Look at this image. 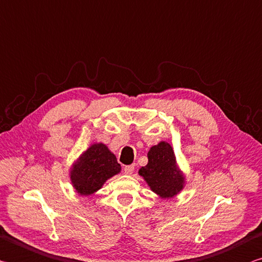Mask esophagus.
Here are the masks:
<instances>
[{"instance_id":"obj_1","label":"esophagus","mask_w":262,"mask_h":262,"mask_svg":"<svg viewBox=\"0 0 262 262\" xmlns=\"http://www.w3.org/2000/svg\"><path fill=\"white\" fill-rule=\"evenodd\" d=\"M134 168H135V165H129V166H126L123 170H125L126 175H130L133 173V170H134Z\"/></svg>"}]
</instances>
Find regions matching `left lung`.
<instances>
[{
  "label": "left lung",
  "mask_w": 262,
  "mask_h": 262,
  "mask_svg": "<svg viewBox=\"0 0 262 262\" xmlns=\"http://www.w3.org/2000/svg\"><path fill=\"white\" fill-rule=\"evenodd\" d=\"M139 175L161 199L177 197L185 185V175L179 167L172 145L166 141L150 147L147 164L139 169Z\"/></svg>",
  "instance_id": "8db88e82"
}]
</instances>
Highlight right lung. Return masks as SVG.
<instances>
[{
	"label": "right lung",
	"mask_w": 262,
	"mask_h": 262,
	"mask_svg": "<svg viewBox=\"0 0 262 262\" xmlns=\"http://www.w3.org/2000/svg\"><path fill=\"white\" fill-rule=\"evenodd\" d=\"M121 172L116 156L104 143H94L74 160L70 180L80 196H92L108 179Z\"/></svg>",
	"instance_id": "add662e5"
}]
</instances>
